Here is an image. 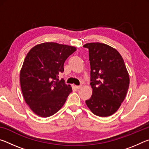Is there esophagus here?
Listing matches in <instances>:
<instances>
[{"mask_svg":"<svg viewBox=\"0 0 149 149\" xmlns=\"http://www.w3.org/2000/svg\"><path fill=\"white\" fill-rule=\"evenodd\" d=\"M81 85H79V86H77V85H76V86H75V89H81Z\"/></svg>","mask_w":149,"mask_h":149,"instance_id":"1","label":"esophagus"}]
</instances>
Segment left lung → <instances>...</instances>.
I'll use <instances>...</instances> for the list:
<instances>
[{
  "label": "left lung",
  "instance_id": "left-lung-1",
  "mask_svg": "<svg viewBox=\"0 0 149 149\" xmlns=\"http://www.w3.org/2000/svg\"><path fill=\"white\" fill-rule=\"evenodd\" d=\"M89 49L91 97L85 100L96 116L107 117L120 107L130 85L124 61L116 49L100 42L84 45Z\"/></svg>",
  "mask_w": 149,
  "mask_h": 149
}]
</instances>
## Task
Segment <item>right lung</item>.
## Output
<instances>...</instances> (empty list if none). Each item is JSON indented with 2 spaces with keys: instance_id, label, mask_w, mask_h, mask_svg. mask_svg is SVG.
<instances>
[{
  "instance_id": "add662e5",
  "label": "right lung",
  "mask_w": 149,
  "mask_h": 149,
  "mask_svg": "<svg viewBox=\"0 0 149 149\" xmlns=\"http://www.w3.org/2000/svg\"><path fill=\"white\" fill-rule=\"evenodd\" d=\"M75 50V47L47 42L35 45L27 54L20 70V85L25 101L36 115L51 116L64 104L72 89L58 75Z\"/></svg>"
}]
</instances>
